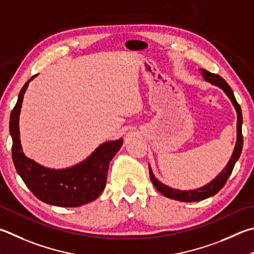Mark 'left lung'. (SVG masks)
<instances>
[{"label": "left lung", "mask_w": 254, "mask_h": 254, "mask_svg": "<svg viewBox=\"0 0 254 254\" xmlns=\"http://www.w3.org/2000/svg\"><path fill=\"white\" fill-rule=\"evenodd\" d=\"M202 71V75H203L204 80L212 83V84L218 85L221 87L227 94L230 100L232 101V103L234 105V108L237 110L238 113V124H237V132H238V137H237V144L236 147H234L233 154L230 159L229 163L227 167L224 168V170L221 172L218 177H216L213 181L210 182L206 186L202 187L200 189H195V190H191V191H181V190H175V189L170 188L168 186H164V184L161 183L158 179L154 178L153 172H152L151 168H149L150 171V178L151 181L153 183V186L158 189V191L162 193L164 196L170 197V199L173 200H178V201H183V202H196V201H201L207 199L212 195H214L218 193L221 189L224 187V184L227 183L228 179L230 177V174L232 173L234 165H236V162L239 160L240 155H241L242 152V146H243V135H242V112H241V108H240V104L237 102L236 98H234L233 91L230 85L225 82L222 77L218 74H214V73H211L206 70H201Z\"/></svg>", "instance_id": "left-lung-1"}]
</instances>
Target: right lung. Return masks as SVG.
I'll return each mask as SVG.
<instances>
[{
	"label": "right lung",
	"mask_w": 254,
	"mask_h": 254,
	"mask_svg": "<svg viewBox=\"0 0 254 254\" xmlns=\"http://www.w3.org/2000/svg\"><path fill=\"white\" fill-rule=\"evenodd\" d=\"M27 81L18 94L17 102L10 117V133L12 135V159L17 173L26 187L39 200L48 204L75 207L95 200L107 184L109 163L122 146V139L105 142L100 145L84 162L64 170H51L34 162L23 154L18 115L23 95L30 81Z\"/></svg>",
	"instance_id": "add662e5"
}]
</instances>
